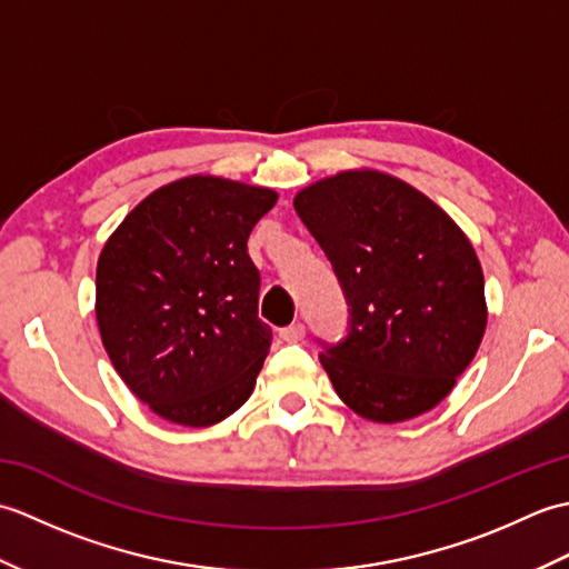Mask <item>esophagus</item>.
<instances>
[{"mask_svg": "<svg viewBox=\"0 0 569 569\" xmlns=\"http://www.w3.org/2000/svg\"><path fill=\"white\" fill-rule=\"evenodd\" d=\"M281 340L283 342H300L306 337V325L303 322H293V325H288V328H281Z\"/></svg>", "mask_w": 569, "mask_h": 569, "instance_id": "esophagus-1", "label": "esophagus"}]
</instances>
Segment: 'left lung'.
Listing matches in <instances>:
<instances>
[{"label": "left lung", "mask_w": 569, "mask_h": 569, "mask_svg": "<svg viewBox=\"0 0 569 569\" xmlns=\"http://www.w3.org/2000/svg\"><path fill=\"white\" fill-rule=\"evenodd\" d=\"M293 204L349 306L347 337L320 355L337 396L373 422L428 413L487 330L471 241L420 190L367 168L322 178Z\"/></svg>", "instance_id": "obj_1"}]
</instances>
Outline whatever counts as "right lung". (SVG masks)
Instances as JSON below:
<instances>
[{
    "label": "right lung",
    "instance_id": "1",
    "mask_svg": "<svg viewBox=\"0 0 569 569\" xmlns=\"http://www.w3.org/2000/svg\"><path fill=\"white\" fill-rule=\"evenodd\" d=\"M276 200L271 188L188 176L143 198L102 247V345L156 416L208 428L251 396L271 328L247 239Z\"/></svg>",
    "mask_w": 569,
    "mask_h": 569
}]
</instances>
